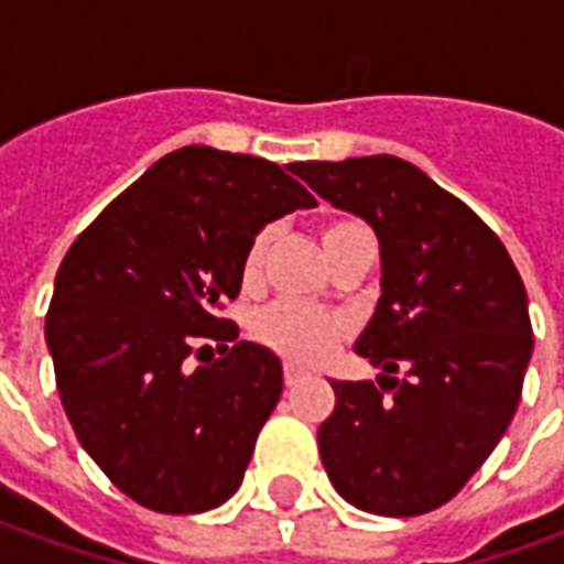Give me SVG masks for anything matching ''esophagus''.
Wrapping results in <instances>:
<instances>
[{
    "label": "esophagus",
    "mask_w": 564,
    "mask_h": 564,
    "mask_svg": "<svg viewBox=\"0 0 564 564\" xmlns=\"http://www.w3.org/2000/svg\"><path fill=\"white\" fill-rule=\"evenodd\" d=\"M282 378H285L288 388H297L300 381H306V372L294 367V364H285V369H282Z\"/></svg>",
    "instance_id": "esophagus-1"
}]
</instances>
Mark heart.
Wrapping results in <instances>:
<instances>
[{
  "mask_svg": "<svg viewBox=\"0 0 564 564\" xmlns=\"http://www.w3.org/2000/svg\"><path fill=\"white\" fill-rule=\"evenodd\" d=\"M360 234H369V228L360 219H330L322 228V240L327 254L343 249L345 242L355 240ZM267 249H270V231H258L246 246L242 254V282L258 285L264 273ZM348 333V318L339 312L324 310L306 300H279L273 306H267L254 318V336L282 355L291 364H318L336 348V343Z\"/></svg>",
  "mask_w": 564,
  "mask_h": 564,
  "instance_id": "obj_1",
  "label": "heart"
}]
</instances>
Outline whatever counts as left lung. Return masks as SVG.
Returning <instances> with one entry per match:
<instances>
[{
  "instance_id": "obj_1",
  "label": "left lung",
  "mask_w": 564,
  "mask_h": 564,
  "mask_svg": "<svg viewBox=\"0 0 564 564\" xmlns=\"http://www.w3.org/2000/svg\"><path fill=\"white\" fill-rule=\"evenodd\" d=\"M381 242V300L355 351L378 381H330L318 451L336 492L381 517L435 511L508 430L532 357L523 279L487 221L397 155L291 167Z\"/></svg>"
}]
</instances>
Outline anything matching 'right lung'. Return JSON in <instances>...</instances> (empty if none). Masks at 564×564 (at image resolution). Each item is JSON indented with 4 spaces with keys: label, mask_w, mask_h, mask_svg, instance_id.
<instances>
[{
    "label": "right lung",
    "mask_w": 564,
    "mask_h": 564,
    "mask_svg": "<svg viewBox=\"0 0 564 564\" xmlns=\"http://www.w3.org/2000/svg\"><path fill=\"white\" fill-rule=\"evenodd\" d=\"M315 204L267 159L183 147L72 242L44 322L56 390L86 454L143 508L200 513L242 484L282 364L237 343L225 310L254 234Z\"/></svg>",
    "instance_id": "1"
}]
</instances>
